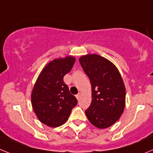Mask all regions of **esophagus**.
Wrapping results in <instances>:
<instances>
[{
	"label": "esophagus",
	"mask_w": 153,
	"mask_h": 153,
	"mask_svg": "<svg viewBox=\"0 0 153 153\" xmlns=\"http://www.w3.org/2000/svg\"><path fill=\"white\" fill-rule=\"evenodd\" d=\"M81 97H82V93H78V94L76 95V98L78 99V100H80V99H81Z\"/></svg>",
	"instance_id": "34e87169"
}]
</instances>
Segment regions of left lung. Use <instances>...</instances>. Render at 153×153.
<instances>
[{"instance_id":"left-lung-1","label":"left lung","mask_w":153,"mask_h":153,"mask_svg":"<svg viewBox=\"0 0 153 153\" xmlns=\"http://www.w3.org/2000/svg\"><path fill=\"white\" fill-rule=\"evenodd\" d=\"M79 62L91 85L92 100L85 114L100 129L112 126L125 107L126 89L122 77L111 62L97 54L83 56Z\"/></svg>"}]
</instances>
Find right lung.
Instances as JSON below:
<instances>
[{"mask_svg": "<svg viewBox=\"0 0 153 153\" xmlns=\"http://www.w3.org/2000/svg\"><path fill=\"white\" fill-rule=\"evenodd\" d=\"M75 62L72 56L53 60L42 69L34 85L31 94L33 111L40 122L51 127L64 124L78 103L63 82Z\"/></svg>", "mask_w": 153, "mask_h": 153, "instance_id": "obj_1", "label": "right lung"}]
</instances>
